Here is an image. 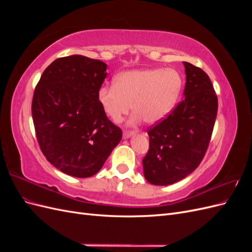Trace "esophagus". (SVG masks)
<instances>
[{
	"label": "esophagus",
	"instance_id": "esophagus-1",
	"mask_svg": "<svg viewBox=\"0 0 252 252\" xmlns=\"http://www.w3.org/2000/svg\"><path fill=\"white\" fill-rule=\"evenodd\" d=\"M133 134H134V131H132V130H124L123 138L124 139H128V138H130V136L133 135Z\"/></svg>",
	"mask_w": 252,
	"mask_h": 252
}]
</instances>
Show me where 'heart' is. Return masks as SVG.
Returning a JSON list of instances; mask_svg holds the SVG:
<instances>
[{
    "mask_svg": "<svg viewBox=\"0 0 252 252\" xmlns=\"http://www.w3.org/2000/svg\"><path fill=\"white\" fill-rule=\"evenodd\" d=\"M183 79L179 71L164 68L130 70L120 73L114 84H105L97 90V101L105 114L120 122L131 108L130 121L136 124L143 119L154 124L168 116L181 94Z\"/></svg>",
    "mask_w": 252,
    "mask_h": 252,
    "instance_id": "b5f03b06",
    "label": "heart"
}]
</instances>
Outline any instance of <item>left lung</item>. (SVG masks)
Segmentation results:
<instances>
[{
	"label": "left lung",
	"instance_id": "obj_1",
	"mask_svg": "<svg viewBox=\"0 0 252 252\" xmlns=\"http://www.w3.org/2000/svg\"><path fill=\"white\" fill-rule=\"evenodd\" d=\"M184 97L173 110L148 129L149 150L143 158L144 177L166 186L186 178L207 151L218 113V96L201 68L184 62Z\"/></svg>",
	"mask_w": 252,
	"mask_h": 252
}]
</instances>
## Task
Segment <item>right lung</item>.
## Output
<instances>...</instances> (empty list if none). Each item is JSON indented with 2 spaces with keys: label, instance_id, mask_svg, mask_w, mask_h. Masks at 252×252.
I'll use <instances>...</instances> for the list:
<instances>
[{
  "label": "right lung",
  "instance_id": "add662e5",
  "mask_svg": "<svg viewBox=\"0 0 252 252\" xmlns=\"http://www.w3.org/2000/svg\"><path fill=\"white\" fill-rule=\"evenodd\" d=\"M107 65L84 56L59 58L44 70L32 112L40 148L47 161L75 178L100 171L122 139L97 101Z\"/></svg>",
  "mask_w": 252,
  "mask_h": 252
}]
</instances>
